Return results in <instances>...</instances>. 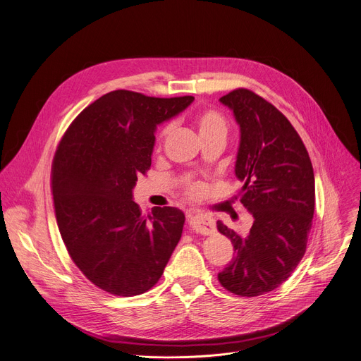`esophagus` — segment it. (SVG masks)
Returning a JSON list of instances; mask_svg holds the SVG:
<instances>
[{"label":"esophagus","mask_w":361,"mask_h":361,"mask_svg":"<svg viewBox=\"0 0 361 361\" xmlns=\"http://www.w3.org/2000/svg\"><path fill=\"white\" fill-rule=\"evenodd\" d=\"M187 223L188 227L194 233H200V235H213L216 227H214V221L213 219L204 216V214H188L187 216Z\"/></svg>","instance_id":"esophagus-1"}]
</instances>
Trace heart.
<instances>
[{
  "instance_id": "obj_1",
  "label": "heart",
  "mask_w": 361,
  "mask_h": 361,
  "mask_svg": "<svg viewBox=\"0 0 361 361\" xmlns=\"http://www.w3.org/2000/svg\"><path fill=\"white\" fill-rule=\"evenodd\" d=\"M192 122L197 128L199 134L202 137V140L210 138V137H224L227 134V121L224 118L223 114H220L216 109L212 108H206L199 111L197 114L194 115ZM171 133V125L164 126L159 134L157 137V142H155V148L159 149L164 140H166ZM184 192L188 195V197H197V195L202 192L203 185L199 181H192V180H185L184 181Z\"/></svg>"
}]
</instances>
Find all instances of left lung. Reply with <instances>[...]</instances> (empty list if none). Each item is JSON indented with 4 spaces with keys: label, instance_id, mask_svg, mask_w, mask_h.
Returning a JSON list of instances; mask_svg holds the SVG:
<instances>
[{
    "label": "left lung",
    "instance_id": "left-lung-1",
    "mask_svg": "<svg viewBox=\"0 0 361 361\" xmlns=\"http://www.w3.org/2000/svg\"><path fill=\"white\" fill-rule=\"evenodd\" d=\"M240 125L236 176L240 203L253 216L249 235L217 221L235 257L219 274L239 297H259L283 283L307 250L315 207L308 151L288 118L255 92L238 87L220 97Z\"/></svg>",
    "mask_w": 361,
    "mask_h": 361
}]
</instances>
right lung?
Segmentation results:
<instances>
[{
  "label": "right lung",
  "mask_w": 361,
  "mask_h": 361,
  "mask_svg": "<svg viewBox=\"0 0 361 361\" xmlns=\"http://www.w3.org/2000/svg\"><path fill=\"white\" fill-rule=\"evenodd\" d=\"M192 101L109 92L75 118L56 148L51 192L63 243L80 272L116 297L149 290L181 238L183 212L141 214L133 188L151 169L155 126Z\"/></svg>",
  "instance_id": "obj_1"
}]
</instances>
